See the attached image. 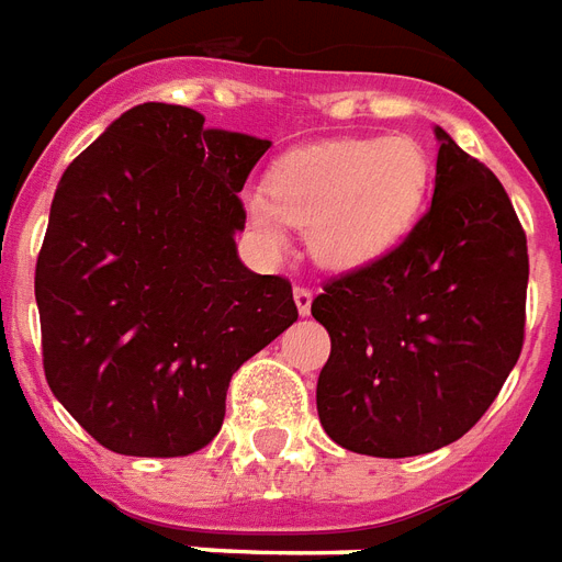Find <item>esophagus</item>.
<instances>
[{
  "label": "esophagus",
  "instance_id": "34e87169",
  "mask_svg": "<svg viewBox=\"0 0 562 562\" xmlns=\"http://www.w3.org/2000/svg\"><path fill=\"white\" fill-rule=\"evenodd\" d=\"M294 303H297L300 315H310L312 310V291L306 285H294Z\"/></svg>",
  "mask_w": 562,
  "mask_h": 562
}]
</instances>
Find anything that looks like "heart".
I'll list each match as a JSON object with an SVG mask.
<instances>
[{
  "label": "heart",
  "mask_w": 562,
  "mask_h": 562,
  "mask_svg": "<svg viewBox=\"0 0 562 562\" xmlns=\"http://www.w3.org/2000/svg\"><path fill=\"white\" fill-rule=\"evenodd\" d=\"M430 188V158L413 138H350L280 158L247 212L273 250L289 224L306 229L312 259L333 271L376 262L401 244Z\"/></svg>",
  "instance_id": "heart-1"
}]
</instances>
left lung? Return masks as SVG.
Returning <instances> with one entry per match:
<instances>
[{"label":"left lung","mask_w":562,"mask_h":562,"mask_svg":"<svg viewBox=\"0 0 562 562\" xmlns=\"http://www.w3.org/2000/svg\"><path fill=\"white\" fill-rule=\"evenodd\" d=\"M434 203L376 262L312 300L329 333L318 418L368 457H418L481 422L519 362L528 238L490 167L436 128Z\"/></svg>","instance_id":"obj_1"}]
</instances>
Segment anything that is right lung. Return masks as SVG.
<instances>
[{
    "label": "right lung",
    "instance_id": "right-lung-1",
    "mask_svg": "<svg viewBox=\"0 0 562 562\" xmlns=\"http://www.w3.org/2000/svg\"><path fill=\"white\" fill-rule=\"evenodd\" d=\"M144 102L64 170L34 268L43 374L126 457L212 442L238 368L297 321L291 282L235 250L238 200L271 140Z\"/></svg>",
    "mask_w": 562,
    "mask_h": 562
}]
</instances>
